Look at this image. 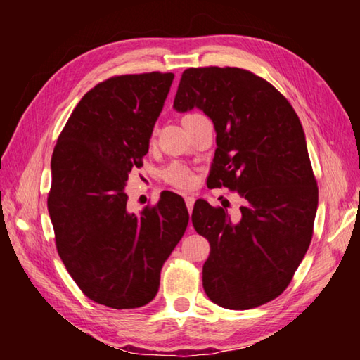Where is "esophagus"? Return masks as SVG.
<instances>
[{
    "instance_id": "esophagus-1",
    "label": "esophagus",
    "mask_w": 360,
    "mask_h": 360,
    "mask_svg": "<svg viewBox=\"0 0 360 360\" xmlns=\"http://www.w3.org/2000/svg\"><path fill=\"white\" fill-rule=\"evenodd\" d=\"M184 200H186V205H187L188 212H192L193 203H195V197H193V195H184Z\"/></svg>"
}]
</instances>
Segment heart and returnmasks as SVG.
Instances as JSON below:
<instances>
[{"instance_id":"heart-1","label":"heart","mask_w":360,"mask_h":360,"mask_svg":"<svg viewBox=\"0 0 360 360\" xmlns=\"http://www.w3.org/2000/svg\"><path fill=\"white\" fill-rule=\"evenodd\" d=\"M188 115H192V114H188ZM162 178L165 182H168V184L179 187V188L191 187L195 182V174L192 172V168L187 167L186 163L178 162V160L168 163V165L163 168Z\"/></svg>"}]
</instances>
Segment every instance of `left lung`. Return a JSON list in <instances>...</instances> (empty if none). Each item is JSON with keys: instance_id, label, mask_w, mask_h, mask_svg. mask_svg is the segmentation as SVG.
<instances>
[{"instance_id": "1", "label": "left lung", "mask_w": 360, "mask_h": 360, "mask_svg": "<svg viewBox=\"0 0 360 360\" xmlns=\"http://www.w3.org/2000/svg\"><path fill=\"white\" fill-rule=\"evenodd\" d=\"M173 108H198L212 120L208 184L243 198L235 217L195 202L192 224L211 246L206 295L229 309L260 307L285 290L313 236L318 182L300 119L270 82L230 66L186 70Z\"/></svg>"}]
</instances>
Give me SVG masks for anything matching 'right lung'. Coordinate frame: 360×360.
<instances>
[{"mask_svg":"<svg viewBox=\"0 0 360 360\" xmlns=\"http://www.w3.org/2000/svg\"><path fill=\"white\" fill-rule=\"evenodd\" d=\"M173 79L154 71L96 84L71 112L52 154L47 208L58 255L79 289L109 308H139L157 295L162 266L188 224L178 193L162 192L138 214L125 193Z\"/></svg>","mask_w":360,"mask_h":360,"instance_id":"right-lung-1","label":"right lung"}]
</instances>
